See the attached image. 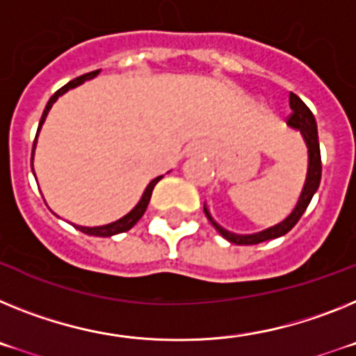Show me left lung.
I'll return each instance as SVG.
<instances>
[{"label": "left lung", "mask_w": 356, "mask_h": 356, "mask_svg": "<svg viewBox=\"0 0 356 356\" xmlns=\"http://www.w3.org/2000/svg\"><path fill=\"white\" fill-rule=\"evenodd\" d=\"M289 104L292 113L289 114L286 123L301 132L308 147V175H307V182H305V188H302L301 191V197H299L298 200V206H296V209L290 213V216H286L285 220L281 222V224L274 225V227H268V229L256 234H234V233H229V231L222 229L220 225L213 220L208 209L204 208V213H206V216H208L209 222L213 224V227H215V229L218 231L225 240H229L231 243H236V245H256V243L267 242V240H272V238H280L283 236V234H286L290 229H292L293 225L298 224L299 218L302 216V213L307 211L312 197H314V193L317 191V188H319L321 174H323V163H321L317 123H315L314 114H312V111L308 109V105L305 104L298 95L290 92Z\"/></svg>", "instance_id": "left-lung-1"}]
</instances>
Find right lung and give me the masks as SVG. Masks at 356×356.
Instances as JSON below:
<instances>
[{
	"instance_id": "obj_1",
	"label": "right lung",
	"mask_w": 356,
	"mask_h": 356,
	"mask_svg": "<svg viewBox=\"0 0 356 356\" xmlns=\"http://www.w3.org/2000/svg\"><path fill=\"white\" fill-rule=\"evenodd\" d=\"M97 75H98V71H91V73H86V75L79 76V79L71 80V82H67V84L64 86V88L58 89V91L55 92L54 97L49 98L48 104H46L44 113H42L41 122H39V129H37V134H39V131H41V125H42V123H44L46 114H48V111L51 109V105H54V102L57 100V98L60 97V95H64V92H66L67 89L76 88V86L82 84L84 80H89V79H92V76H97ZM35 141H37V136H35ZM35 141H33V147H35ZM32 159H33V150H32ZM32 170H33V166H32ZM159 179H163V175H161V177H156L152 182H150V184H148L147 190H145V193H143V197H141V200H140V202H138V206H136V208L132 209L131 213H127V215L123 216V218H120V220L113 222V224L100 225V227H82V225H75V227L79 231H82V233L91 234V236H113V234L125 233V231H129V229H131V227H134L136 222L140 220L141 216H143V213L147 211V206H148V202H150V197H152V190H154V186H156L157 182H159Z\"/></svg>"
}]
</instances>
